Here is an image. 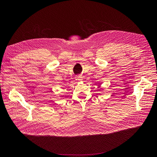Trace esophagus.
Masks as SVG:
<instances>
[{"label":"esophagus","instance_id":"34e87169","mask_svg":"<svg viewBox=\"0 0 157 157\" xmlns=\"http://www.w3.org/2000/svg\"><path fill=\"white\" fill-rule=\"evenodd\" d=\"M75 79L77 80V81H82V77H80V76H77V77H75Z\"/></svg>","mask_w":157,"mask_h":157}]
</instances>
